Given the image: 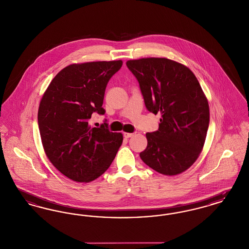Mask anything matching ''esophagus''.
<instances>
[{"label": "esophagus", "instance_id": "obj_1", "mask_svg": "<svg viewBox=\"0 0 249 249\" xmlns=\"http://www.w3.org/2000/svg\"><path fill=\"white\" fill-rule=\"evenodd\" d=\"M123 135H124V137H125V138H130V137H132V136L134 135V133H130V132H124V133H123Z\"/></svg>", "mask_w": 249, "mask_h": 249}]
</instances>
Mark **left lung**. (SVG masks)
Returning a JSON list of instances; mask_svg holds the SVG:
<instances>
[{"mask_svg": "<svg viewBox=\"0 0 249 249\" xmlns=\"http://www.w3.org/2000/svg\"><path fill=\"white\" fill-rule=\"evenodd\" d=\"M137 78L144 105L161 119L159 130L145 134L142 161L164 176H177L201 154L209 126V105L195 74L187 66L166 58L126 62Z\"/></svg>", "mask_w": 249, "mask_h": 249, "instance_id": "8db88e82", "label": "left lung"}]
</instances>
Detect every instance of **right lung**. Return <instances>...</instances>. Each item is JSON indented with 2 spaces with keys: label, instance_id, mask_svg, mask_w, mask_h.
<instances>
[{
  "label": "right lung",
  "instance_id": "right-lung-1",
  "mask_svg": "<svg viewBox=\"0 0 249 249\" xmlns=\"http://www.w3.org/2000/svg\"><path fill=\"white\" fill-rule=\"evenodd\" d=\"M122 60L73 63L52 79L38 109V126L44 150L57 170L75 182H91L114 160L122 141L120 132L107 125L91 128L92 113L103 108L109 79Z\"/></svg>",
  "mask_w": 249,
  "mask_h": 249
}]
</instances>
